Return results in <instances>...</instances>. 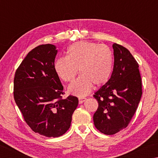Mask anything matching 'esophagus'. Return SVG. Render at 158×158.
Returning <instances> with one entry per match:
<instances>
[{
  "mask_svg": "<svg viewBox=\"0 0 158 158\" xmlns=\"http://www.w3.org/2000/svg\"><path fill=\"white\" fill-rule=\"evenodd\" d=\"M86 100V98H79V103L81 104Z\"/></svg>",
  "mask_w": 158,
  "mask_h": 158,
  "instance_id": "34e87169",
  "label": "esophagus"
}]
</instances>
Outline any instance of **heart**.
Instances as JSON below:
<instances>
[{"label":"heart","instance_id":"1","mask_svg":"<svg viewBox=\"0 0 158 158\" xmlns=\"http://www.w3.org/2000/svg\"><path fill=\"white\" fill-rule=\"evenodd\" d=\"M113 63V53L108 47L80 41L69 47L67 57L56 59L54 70L64 81L71 82L79 69L81 75L69 85L68 91L82 97L90 92L93 85L98 87L109 81Z\"/></svg>","mask_w":158,"mask_h":158}]
</instances>
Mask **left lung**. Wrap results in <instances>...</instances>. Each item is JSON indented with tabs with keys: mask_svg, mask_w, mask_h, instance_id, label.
Instances as JSON below:
<instances>
[{
	"mask_svg": "<svg viewBox=\"0 0 158 158\" xmlns=\"http://www.w3.org/2000/svg\"><path fill=\"white\" fill-rule=\"evenodd\" d=\"M114 64L111 78L93 95L98 108L93 115L95 127L114 135L126 127L138 107L142 84L139 64L129 50L113 44Z\"/></svg>",
	"mask_w": 158,
	"mask_h": 158,
	"instance_id": "left-lung-1",
	"label": "left lung"
}]
</instances>
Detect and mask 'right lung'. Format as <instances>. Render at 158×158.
I'll use <instances>...</instances> for the list:
<instances>
[{
	"label": "right lung",
	"mask_w": 158,
	"mask_h": 158,
	"mask_svg": "<svg viewBox=\"0 0 158 158\" xmlns=\"http://www.w3.org/2000/svg\"><path fill=\"white\" fill-rule=\"evenodd\" d=\"M57 52L50 44L34 48L14 78V98L26 123L47 137H58L68 131L79 103L75 96L62 98L63 86L54 70Z\"/></svg>",
	"instance_id": "obj_1"
}]
</instances>
